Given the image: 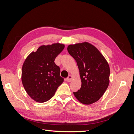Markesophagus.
<instances>
[{
	"mask_svg": "<svg viewBox=\"0 0 134 134\" xmlns=\"http://www.w3.org/2000/svg\"><path fill=\"white\" fill-rule=\"evenodd\" d=\"M72 76L71 75H69L68 76V78H66V82H71V81L72 80Z\"/></svg>",
	"mask_w": 134,
	"mask_h": 134,
	"instance_id": "1",
	"label": "esophagus"
}]
</instances>
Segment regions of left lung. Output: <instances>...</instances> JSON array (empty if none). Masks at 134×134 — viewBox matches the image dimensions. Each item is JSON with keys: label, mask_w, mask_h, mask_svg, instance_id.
Returning <instances> with one entry per match:
<instances>
[{"label": "left lung", "mask_w": 134, "mask_h": 134, "mask_svg": "<svg viewBox=\"0 0 134 134\" xmlns=\"http://www.w3.org/2000/svg\"><path fill=\"white\" fill-rule=\"evenodd\" d=\"M68 51L76 62L82 80L79 90L73 92L80 102L91 104L98 100L108 88L110 70L97 48L88 42L70 44Z\"/></svg>", "instance_id": "1"}]
</instances>
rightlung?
<instances>
[{"label": "right lung", "mask_w": 134, "mask_h": 134, "mask_svg": "<svg viewBox=\"0 0 134 134\" xmlns=\"http://www.w3.org/2000/svg\"><path fill=\"white\" fill-rule=\"evenodd\" d=\"M64 48L60 43L41 46L32 52L22 66V82L27 94L37 102H44L54 96L64 82L60 69L54 63Z\"/></svg>", "instance_id": "right-lung-1"}]
</instances>
